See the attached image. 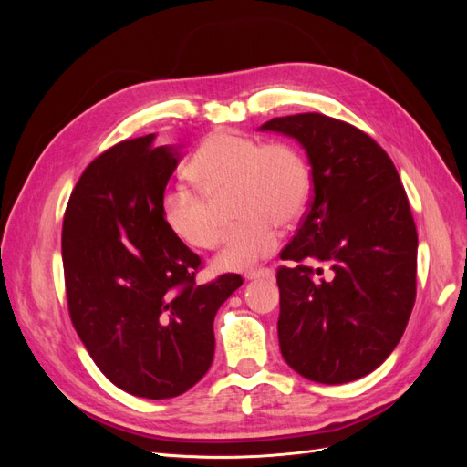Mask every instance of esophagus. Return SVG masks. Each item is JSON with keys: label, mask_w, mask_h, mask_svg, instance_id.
<instances>
[{"label": "esophagus", "mask_w": 467, "mask_h": 467, "mask_svg": "<svg viewBox=\"0 0 467 467\" xmlns=\"http://www.w3.org/2000/svg\"><path fill=\"white\" fill-rule=\"evenodd\" d=\"M245 280H255V278H271L273 276V271L271 268H251V271H245Z\"/></svg>", "instance_id": "obj_1"}]
</instances>
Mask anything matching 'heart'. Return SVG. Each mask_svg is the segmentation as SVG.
Wrapping results in <instances>:
<instances>
[{
  "instance_id": "obj_1",
  "label": "heart",
  "mask_w": 467,
  "mask_h": 467,
  "mask_svg": "<svg viewBox=\"0 0 467 467\" xmlns=\"http://www.w3.org/2000/svg\"><path fill=\"white\" fill-rule=\"evenodd\" d=\"M196 187L173 185L163 194L167 228L196 249L216 247L222 237L220 204L230 199L239 220L225 234L216 265L244 271L271 255L280 225L302 214L309 194V169L300 151L237 132H216L189 165Z\"/></svg>"
}]
</instances>
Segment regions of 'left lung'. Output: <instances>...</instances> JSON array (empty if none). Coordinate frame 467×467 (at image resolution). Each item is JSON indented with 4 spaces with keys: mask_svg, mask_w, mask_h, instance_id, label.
Segmentation results:
<instances>
[{
    "mask_svg": "<svg viewBox=\"0 0 467 467\" xmlns=\"http://www.w3.org/2000/svg\"><path fill=\"white\" fill-rule=\"evenodd\" d=\"M261 129L298 140L312 165V199L280 251L294 265L276 268L280 352L307 379L347 384L391 355L411 317V206L389 155L357 126L302 112Z\"/></svg>",
    "mask_w": 467,
    "mask_h": 467,
    "instance_id": "left-lung-1",
    "label": "left lung"
}]
</instances>
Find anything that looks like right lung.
Segmentation results:
<instances>
[{"label":"right lung","mask_w":467,"mask_h":467,"mask_svg":"<svg viewBox=\"0 0 467 467\" xmlns=\"http://www.w3.org/2000/svg\"><path fill=\"white\" fill-rule=\"evenodd\" d=\"M155 134L122 140L86 167L62 225L67 312L97 368L138 398L185 393L214 358L218 307L244 285H196L202 259L167 228L161 201L179 163Z\"/></svg>","instance_id":"obj_1"}]
</instances>
